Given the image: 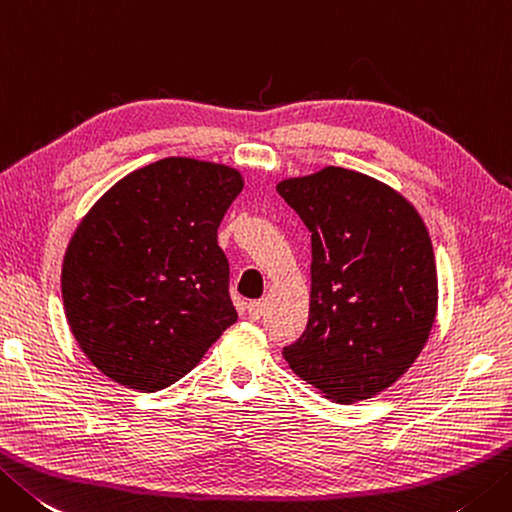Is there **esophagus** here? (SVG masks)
I'll return each mask as SVG.
<instances>
[{"instance_id":"1","label":"esophagus","mask_w":512,"mask_h":512,"mask_svg":"<svg viewBox=\"0 0 512 512\" xmlns=\"http://www.w3.org/2000/svg\"><path fill=\"white\" fill-rule=\"evenodd\" d=\"M248 315H250V319H259L264 315V302L262 299H257V302H250L248 304Z\"/></svg>"}]
</instances>
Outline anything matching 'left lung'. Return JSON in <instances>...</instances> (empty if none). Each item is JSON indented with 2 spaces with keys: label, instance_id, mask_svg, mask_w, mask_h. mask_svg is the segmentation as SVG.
<instances>
[{
  "label": "left lung",
  "instance_id": "8db88e82",
  "mask_svg": "<svg viewBox=\"0 0 512 512\" xmlns=\"http://www.w3.org/2000/svg\"><path fill=\"white\" fill-rule=\"evenodd\" d=\"M277 193L310 230V308L284 348L326 399L362 402L415 364L437 315V266L424 219L395 188L326 166Z\"/></svg>",
  "mask_w": 512,
  "mask_h": 512
}]
</instances>
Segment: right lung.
<instances>
[{
	"label": "right lung",
	"instance_id": "1",
	"mask_svg": "<svg viewBox=\"0 0 512 512\" xmlns=\"http://www.w3.org/2000/svg\"><path fill=\"white\" fill-rule=\"evenodd\" d=\"M242 188L237 168L166 157L119 179L82 217L64 255L62 299L99 373L157 393L237 322L217 228Z\"/></svg>",
	"mask_w": 512,
	"mask_h": 512
}]
</instances>
